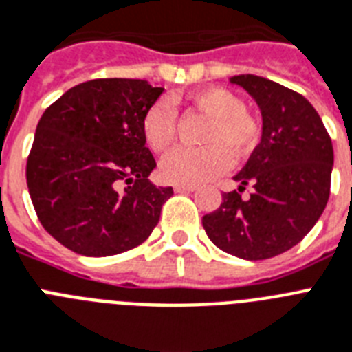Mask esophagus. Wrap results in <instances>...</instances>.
I'll use <instances>...</instances> for the list:
<instances>
[{
    "label": "esophagus",
    "instance_id": "34e87169",
    "mask_svg": "<svg viewBox=\"0 0 352 352\" xmlns=\"http://www.w3.org/2000/svg\"><path fill=\"white\" fill-rule=\"evenodd\" d=\"M174 190H176V192H194L196 187H192V185H176Z\"/></svg>",
    "mask_w": 352,
    "mask_h": 352
}]
</instances>
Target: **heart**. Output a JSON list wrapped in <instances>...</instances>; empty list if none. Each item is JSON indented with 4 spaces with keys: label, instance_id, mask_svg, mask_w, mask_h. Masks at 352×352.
Returning a JSON list of instances; mask_svg holds the SVG:
<instances>
[{
    "label": "heart",
    "instance_id": "b5f03b06",
    "mask_svg": "<svg viewBox=\"0 0 352 352\" xmlns=\"http://www.w3.org/2000/svg\"><path fill=\"white\" fill-rule=\"evenodd\" d=\"M194 104L212 118L201 136L205 147L176 149L160 164V174L174 185H197L225 173L232 155L243 158L259 142V126L245 111V102L225 88H205L192 95ZM145 144L158 155L176 142L178 113L170 98H160L147 109L142 120Z\"/></svg>",
    "mask_w": 352,
    "mask_h": 352
}]
</instances>
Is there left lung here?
<instances>
[{
	"label": "left lung",
	"instance_id": "1",
	"mask_svg": "<svg viewBox=\"0 0 352 352\" xmlns=\"http://www.w3.org/2000/svg\"><path fill=\"white\" fill-rule=\"evenodd\" d=\"M263 115V136L235 174L239 188L203 216L208 239L246 261L270 259L300 243L329 199L333 144L315 107L300 93L257 75H235ZM252 185L243 200L240 192Z\"/></svg>",
	"mask_w": 352,
	"mask_h": 352
}]
</instances>
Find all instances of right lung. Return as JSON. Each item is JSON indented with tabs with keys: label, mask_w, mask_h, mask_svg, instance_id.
Returning a JSON list of instances; mask_svg holds the SVG:
<instances>
[{
	"label": "right lung",
	"mask_w": 352,
	"mask_h": 352,
	"mask_svg": "<svg viewBox=\"0 0 352 352\" xmlns=\"http://www.w3.org/2000/svg\"><path fill=\"white\" fill-rule=\"evenodd\" d=\"M164 88L140 78L77 84L41 117L26 185L41 225L63 246L107 257L142 245L173 187H156L142 120Z\"/></svg>",
	"instance_id": "1"
}]
</instances>
